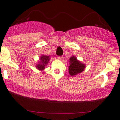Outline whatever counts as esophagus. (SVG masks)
<instances>
[{
  "label": "esophagus",
  "mask_w": 120,
  "mask_h": 120,
  "mask_svg": "<svg viewBox=\"0 0 120 120\" xmlns=\"http://www.w3.org/2000/svg\"><path fill=\"white\" fill-rule=\"evenodd\" d=\"M58 59H59V60H62V59H63V57H62V56H58Z\"/></svg>",
  "instance_id": "obj_1"
}]
</instances>
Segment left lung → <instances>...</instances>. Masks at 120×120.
Masks as SVG:
<instances>
[{
	"instance_id": "1",
	"label": "left lung",
	"mask_w": 120,
	"mask_h": 120,
	"mask_svg": "<svg viewBox=\"0 0 120 120\" xmlns=\"http://www.w3.org/2000/svg\"><path fill=\"white\" fill-rule=\"evenodd\" d=\"M70 64L69 66V73L71 76L75 75L78 74L80 73L83 71L85 67V64L81 63L80 61L77 60L75 57L73 56L70 57Z\"/></svg>"
}]
</instances>
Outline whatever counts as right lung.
I'll use <instances>...</instances> for the list:
<instances>
[{
  "label": "right lung",
  "instance_id": "1",
  "mask_svg": "<svg viewBox=\"0 0 120 120\" xmlns=\"http://www.w3.org/2000/svg\"><path fill=\"white\" fill-rule=\"evenodd\" d=\"M49 56H42V57L40 59L41 60V62L39 63V64H38L37 67L38 69L40 70H42L43 69H45V66H46L47 64L48 63V61H49Z\"/></svg>",
  "mask_w": 120,
  "mask_h": 120
}]
</instances>
